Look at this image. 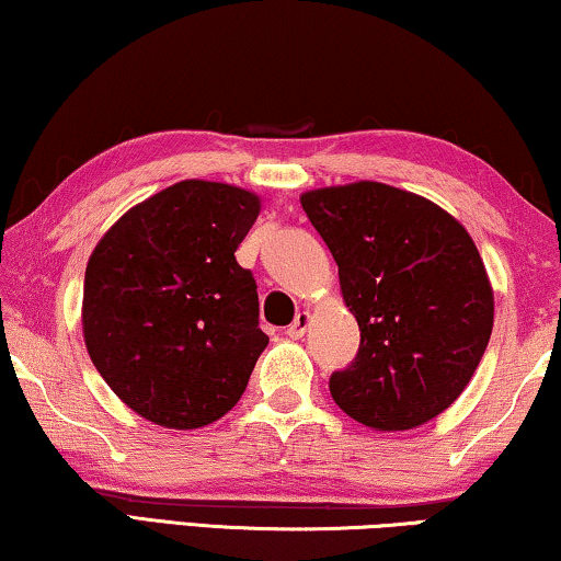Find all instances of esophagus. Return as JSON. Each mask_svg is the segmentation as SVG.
I'll return each instance as SVG.
<instances>
[{
	"label": "esophagus",
	"instance_id": "esophagus-1",
	"mask_svg": "<svg viewBox=\"0 0 561 561\" xmlns=\"http://www.w3.org/2000/svg\"><path fill=\"white\" fill-rule=\"evenodd\" d=\"M308 323H311V313H308V311H300V313L296 316V321L290 323L288 331H286L288 339H300V336H304V334H306V329H308Z\"/></svg>",
	"mask_w": 561,
	"mask_h": 561
}]
</instances>
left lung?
Masks as SVG:
<instances>
[{"label": "left lung", "instance_id": "8db88e82", "mask_svg": "<svg viewBox=\"0 0 561 561\" xmlns=\"http://www.w3.org/2000/svg\"><path fill=\"white\" fill-rule=\"evenodd\" d=\"M300 207L362 331L331 397L371 430L425 425L458 400L491 339L493 288L473 238L435 202L381 182L321 186Z\"/></svg>", "mask_w": 561, "mask_h": 561}]
</instances>
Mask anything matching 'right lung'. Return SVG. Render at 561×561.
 I'll return each mask as SVG.
<instances>
[{
	"label": "right lung",
	"mask_w": 561,
	"mask_h": 561,
	"mask_svg": "<svg viewBox=\"0 0 561 561\" xmlns=\"http://www.w3.org/2000/svg\"><path fill=\"white\" fill-rule=\"evenodd\" d=\"M261 215L242 186L184 180L121 215L88 257L83 339L136 415L197 430L227 415L267 346L234 250Z\"/></svg>",
	"instance_id": "1"
}]
</instances>
